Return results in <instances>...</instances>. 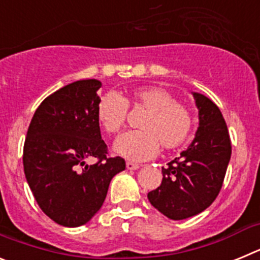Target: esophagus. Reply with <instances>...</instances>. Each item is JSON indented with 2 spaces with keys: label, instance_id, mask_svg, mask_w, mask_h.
Listing matches in <instances>:
<instances>
[{
  "label": "esophagus",
  "instance_id": "obj_1",
  "mask_svg": "<svg viewBox=\"0 0 260 260\" xmlns=\"http://www.w3.org/2000/svg\"><path fill=\"white\" fill-rule=\"evenodd\" d=\"M126 168H127L128 171H137V169H139V164H135V162L127 161V162H126Z\"/></svg>",
  "mask_w": 260,
  "mask_h": 260
}]
</instances>
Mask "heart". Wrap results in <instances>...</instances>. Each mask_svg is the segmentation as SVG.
I'll use <instances>...</instances> for the list:
<instances>
[{"label":"heart","mask_w":260,"mask_h":260,"mask_svg":"<svg viewBox=\"0 0 260 260\" xmlns=\"http://www.w3.org/2000/svg\"><path fill=\"white\" fill-rule=\"evenodd\" d=\"M127 107L143 108L147 114L139 132H128L119 137L114 151L133 161L152 158L160 151L182 146L191 134L192 117L189 108L174 100L168 89L158 86L138 87L126 98L107 92L99 99L96 118L108 134H118L127 119Z\"/></svg>","instance_id":"heart-1"}]
</instances>
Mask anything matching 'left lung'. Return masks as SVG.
I'll return each mask as SVG.
<instances>
[{"instance_id":"8db88e82","label":"left lung","mask_w":260,"mask_h":260,"mask_svg":"<svg viewBox=\"0 0 260 260\" xmlns=\"http://www.w3.org/2000/svg\"><path fill=\"white\" fill-rule=\"evenodd\" d=\"M192 95L199 110L194 141L161 168V185L147 195L172 220L187 219L210 207L221 190L232 155L228 127L217 105L202 93Z\"/></svg>"}]
</instances>
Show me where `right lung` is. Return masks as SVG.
Segmentation results:
<instances>
[{
  "label": "right lung",
  "mask_w": 260,
  "mask_h": 260,
  "mask_svg": "<svg viewBox=\"0 0 260 260\" xmlns=\"http://www.w3.org/2000/svg\"><path fill=\"white\" fill-rule=\"evenodd\" d=\"M98 79L77 80L48 96L32 117L23 148V167L41 211L57 224L80 226L102 208L122 157H107L96 118ZM98 161L85 164V158Z\"/></svg>",
  "instance_id": "add662e5"
}]
</instances>
